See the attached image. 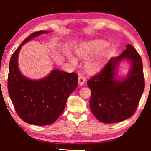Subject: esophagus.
<instances>
[{
  "label": "esophagus",
  "instance_id": "1",
  "mask_svg": "<svg viewBox=\"0 0 151 151\" xmlns=\"http://www.w3.org/2000/svg\"><path fill=\"white\" fill-rule=\"evenodd\" d=\"M78 84H79L80 86H82L86 82L85 78H84L83 76H81V75L79 76V77H78Z\"/></svg>",
  "mask_w": 151,
  "mask_h": 151
}]
</instances>
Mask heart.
I'll return each instance as SVG.
<instances>
[{
	"instance_id": "b5f03b06",
	"label": "heart",
	"mask_w": 151,
	"mask_h": 151,
	"mask_svg": "<svg viewBox=\"0 0 151 151\" xmlns=\"http://www.w3.org/2000/svg\"><path fill=\"white\" fill-rule=\"evenodd\" d=\"M108 46L106 41L96 40L82 43L76 49V54L80 58L85 60L84 67L89 72H96L100 70L104 65V60L108 51L104 49ZM69 59L72 65H77L78 60L73 55H69Z\"/></svg>"
}]
</instances>
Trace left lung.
Returning <instances> with one entry per match:
<instances>
[{
	"label": "left lung",
	"instance_id": "8db88e82",
	"mask_svg": "<svg viewBox=\"0 0 151 151\" xmlns=\"http://www.w3.org/2000/svg\"><path fill=\"white\" fill-rule=\"evenodd\" d=\"M131 62L132 67L122 81L115 78L117 65L122 59ZM91 91L89 106L93 114L103 123L125 120L135 113L144 88L143 65L139 53L131 45L123 53L111 58L104 68L87 81Z\"/></svg>",
	"mask_w": 151,
	"mask_h": 151
}]
</instances>
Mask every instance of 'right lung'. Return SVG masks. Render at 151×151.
<instances>
[{
    "mask_svg": "<svg viewBox=\"0 0 151 151\" xmlns=\"http://www.w3.org/2000/svg\"><path fill=\"white\" fill-rule=\"evenodd\" d=\"M47 31L29 36L16 49L9 66L7 88L15 110L20 118L34 125L51 124L65 109L67 98L77 88L78 75L54 69L47 77L32 80L24 77L18 67V56L22 45Z\"/></svg>",
    "mask_w": 151,
    "mask_h": 151,
    "instance_id": "add662e5",
    "label": "right lung"
}]
</instances>
